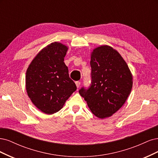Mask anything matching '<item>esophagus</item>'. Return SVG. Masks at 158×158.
Returning <instances> with one entry per match:
<instances>
[{
  "label": "esophagus",
  "instance_id": "esophagus-1",
  "mask_svg": "<svg viewBox=\"0 0 158 158\" xmlns=\"http://www.w3.org/2000/svg\"><path fill=\"white\" fill-rule=\"evenodd\" d=\"M75 85H76V86H77V87L79 88L80 86V85H81V82H80V81H76Z\"/></svg>",
  "mask_w": 158,
  "mask_h": 158
}]
</instances>
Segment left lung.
<instances>
[{
    "label": "left lung",
    "mask_w": 158,
    "mask_h": 158,
    "mask_svg": "<svg viewBox=\"0 0 158 158\" xmlns=\"http://www.w3.org/2000/svg\"><path fill=\"white\" fill-rule=\"evenodd\" d=\"M90 56L91 86L79 93L92 113L104 119L125 104L133 87V75L120 54L110 46L95 48Z\"/></svg>",
    "instance_id": "obj_1"
}]
</instances>
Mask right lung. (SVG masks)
Here are the masks:
<instances>
[{
    "label": "right lung",
    "mask_w": 158,
    "mask_h": 158,
    "mask_svg": "<svg viewBox=\"0 0 158 158\" xmlns=\"http://www.w3.org/2000/svg\"><path fill=\"white\" fill-rule=\"evenodd\" d=\"M68 50L62 43H52L36 55L27 69V95L32 103L46 114L58 112L77 89L64 62Z\"/></svg>",
    "instance_id": "1"
}]
</instances>
